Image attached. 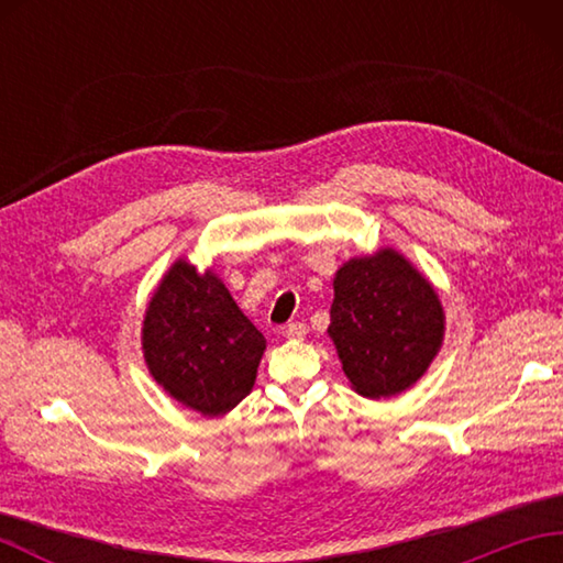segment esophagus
<instances>
[{
	"label": "esophagus",
	"mask_w": 563,
	"mask_h": 563,
	"mask_svg": "<svg viewBox=\"0 0 563 563\" xmlns=\"http://www.w3.org/2000/svg\"><path fill=\"white\" fill-rule=\"evenodd\" d=\"M285 336L292 341H300L307 336V327L302 324V321H290V324L285 327Z\"/></svg>",
	"instance_id": "esophagus-1"
}]
</instances>
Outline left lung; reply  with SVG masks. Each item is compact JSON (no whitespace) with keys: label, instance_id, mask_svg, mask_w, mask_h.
I'll use <instances>...</instances> for the list:
<instances>
[{"label":"left lung","instance_id":"obj_1","mask_svg":"<svg viewBox=\"0 0 563 563\" xmlns=\"http://www.w3.org/2000/svg\"><path fill=\"white\" fill-rule=\"evenodd\" d=\"M442 331L433 285L394 249L351 258L333 278L329 336L345 377L367 399L411 387L440 351Z\"/></svg>","mask_w":563,"mask_h":563}]
</instances>
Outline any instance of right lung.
Returning <instances> with one entry per match:
<instances>
[{"label": "right lung", "mask_w": 563, "mask_h": 563, "mask_svg": "<svg viewBox=\"0 0 563 563\" xmlns=\"http://www.w3.org/2000/svg\"><path fill=\"white\" fill-rule=\"evenodd\" d=\"M142 351L152 377L202 416H220L254 387L266 339L212 271L176 261L150 300Z\"/></svg>", "instance_id": "1"}]
</instances>
